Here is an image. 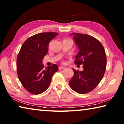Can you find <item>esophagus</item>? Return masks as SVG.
Wrapping results in <instances>:
<instances>
[{"label": "esophagus", "instance_id": "1", "mask_svg": "<svg viewBox=\"0 0 124 124\" xmlns=\"http://www.w3.org/2000/svg\"><path fill=\"white\" fill-rule=\"evenodd\" d=\"M64 68H65V67H63V66H60V67H59V70H60L64 69Z\"/></svg>", "mask_w": 124, "mask_h": 124}]
</instances>
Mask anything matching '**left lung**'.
<instances>
[{
    "instance_id": "8db88e82",
    "label": "left lung",
    "mask_w": 124,
    "mask_h": 124,
    "mask_svg": "<svg viewBox=\"0 0 124 124\" xmlns=\"http://www.w3.org/2000/svg\"><path fill=\"white\" fill-rule=\"evenodd\" d=\"M79 52L75 64H83L84 71L73 69L74 75L69 84L73 91L85 94L95 89L102 80L106 68V56L102 44L90 35L72 33Z\"/></svg>"
}]
</instances>
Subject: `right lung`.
<instances>
[{
    "instance_id": "1",
    "label": "right lung",
    "mask_w": 124,
    "mask_h": 124,
    "mask_svg": "<svg viewBox=\"0 0 124 124\" xmlns=\"http://www.w3.org/2000/svg\"><path fill=\"white\" fill-rule=\"evenodd\" d=\"M58 34L56 32L38 33L22 44L16 58L18 77L24 88L31 93L38 95L46 91L53 75L58 70L55 64L46 68L42 64L49 42Z\"/></svg>"
}]
</instances>
